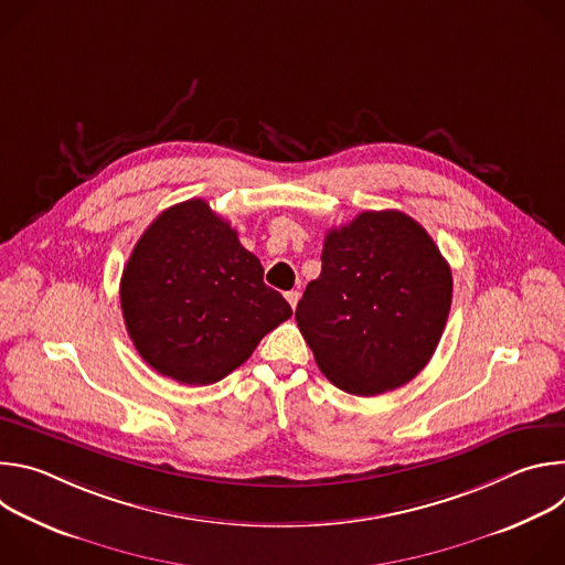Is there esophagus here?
I'll list each match as a JSON object with an SVG mask.
<instances>
[{
    "instance_id": "esophagus-1",
    "label": "esophagus",
    "mask_w": 565,
    "mask_h": 565,
    "mask_svg": "<svg viewBox=\"0 0 565 565\" xmlns=\"http://www.w3.org/2000/svg\"><path fill=\"white\" fill-rule=\"evenodd\" d=\"M286 301H288V303H290V308L295 310V308H297V301H299V292H297V290L286 292Z\"/></svg>"
}]
</instances>
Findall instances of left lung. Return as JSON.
I'll return each instance as SVG.
<instances>
[{
  "mask_svg": "<svg viewBox=\"0 0 565 565\" xmlns=\"http://www.w3.org/2000/svg\"><path fill=\"white\" fill-rule=\"evenodd\" d=\"M451 270L427 230L397 210L327 232L321 273L297 303L319 371L353 395H380L431 360L451 308Z\"/></svg>",
  "mask_w": 565,
  "mask_h": 565,
  "instance_id": "left-lung-1",
  "label": "left lung"
}]
</instances>
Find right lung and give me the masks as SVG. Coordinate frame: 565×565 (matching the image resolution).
Returning <instances> with one entry per match:
<instances>
[{
    "label": "right lung",
    "mask_w": 565,
    "mask_h": 565,
    "mask_svg": "<svg viewBox=\"0 0 565 565\" xmlns=\"http://www.w3.org/2000/svg\"><path fill=\"white\" fill-rule=\"evenodd\" d=\"M120 306L140 358L181 384H214L292 315L259 259L203 199L160 212L122 270Z\"/></svg>",
    "instance_id": "right-lung-1"
}]
</instances>
